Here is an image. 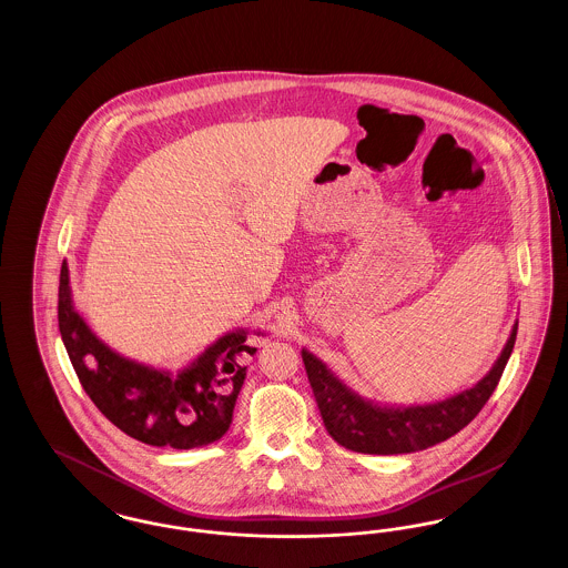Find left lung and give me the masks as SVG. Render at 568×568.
<instances>
[{
	"label": "left lung",
	"instance_id": "8db88e82",
	"mask_svg": "<svg viewBox=\"0 0 568 568\" xmlns=\"http://www.w3.org/2000/svg\"><path fill=\"white\" fill-rule=\"evenodd\" d=\"M517 324L494 366L473 387L428 405L389 406L362 398L324 362L302 349V362L320 406L325 430L357 454L396 456L428 449L466 428L496 389L514 352Z\"/></svg>",
	"mask_w": 568,
	"mask_h": 568
}]
</instances>
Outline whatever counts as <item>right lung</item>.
<instances>
[{
  "mask_svg": "<svg viewBox=\"0 0 568 568\" xmlns=\"http://www.w3.org/2000/svg\"><path fill=\"white\" fill-rule=\"evenodd\" d=\"M57 308L61 341L87 396L119 430L172 449L204 447L230 430L246 377L244 362L257 352L246 343V327L225 332L172 373L110 349L77 311L65 262Z\"/></svg>",
  "mask_w": 568,
  "mask_h": 568,
  "instance_id": "obj_1",
  "label": "right lung"
}]
</instances>
